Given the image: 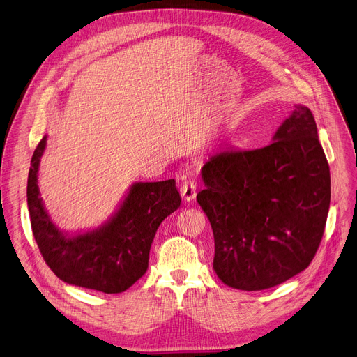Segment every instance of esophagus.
<instances>
[{"instance_id":"34e87169","label":"esophagus","mask_w":357,"mask_h":357,"mask_svg":"<svg viewBox=\"0 0 357 357\" xmlns=\"http://www.w3.org/2000/svg\"><path fill=\"white\" fill-rule=\"evenodd\" d=\"M181 195L186 202H191L197 197V183L194 181H185L181 186Z\"/></svg>"}]
</instances>
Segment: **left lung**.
I'll list each match as a JSON object with an SVG mask.
<instances>
[{
  "label": "left lung",
  "mask_w": 357,
  "mask_h": 357,
  "mask_svg": "<svg viewBox=\"0 0 357 357\" xmlns=\"http://www.w3.org/2000/svg\"><path fill=\"white\" fill-rule=\"evenodd\" d=\"M197 201L214 234L222 284L261 291L308 268L330 208V167L308 107L298 104L272 143L224 149L201 169Z\"/></svg>",
  "instance_id": "1"
}]
</instances>
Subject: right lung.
<instances>
[{"instance_id":"1","label":"right lung","mask_w":357,"mask_h":357,"mask_svg":"<svg viewBox=\"0 0 357 357\" xmlns=\"http://www.w3.org/2000/svg\"><path fill=\"white\" fill-rule=\"evenodd\" d=\"M46 139L34 150L27 179L31 230L45 261L69 285L104 294L124 292L146 273L160 222L179 208L175 179L135 182L100 227L68 233L52 221L37 185Z\"/></svg>"}]
</instances>
